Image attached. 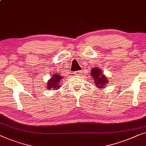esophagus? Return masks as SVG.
<instances>
[{"label":"esophagus","mask_w":146,"mask_h":146,"mask_svg":"<svg viewBox=\"0 0 146 146\" xmlns=\"http://www.w3.org/2000/svg\"><path fill=\"white\" fill-rule=\"evenodd\" d=\"M74 75H79L81 74V71H75L74 72Z\"/></svg>","instance_id":"34e87169"}]
</instances>
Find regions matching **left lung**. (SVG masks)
I'll return each instance as SVG.
<instances>
[{
    "mask_svg": "<svg viewBox=\"0 0 146 146\" xmlns=\"http://www.w3.org/2000/svg\"><path fill=\"white\" fill-rule=\"evenodd\" d=\"M91 76L93 78L94 84L96 85V87L98 88H104L106 86V84L108 83V79L105 75L102 73V71L100 69L93 68L91 70Z\"/></svg>",
    "mask_w": 146,
    "mask_h": 146,
    "instance_id": "1",
    "label": "left lung"
}]
</instances>
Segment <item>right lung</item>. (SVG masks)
<instances>
[{
    "mask_svg": "<svg viewBox=\"0 0 146 146\" xmlns=\"http://www.w3.org/2000/svg\"><path fill=\"white\" fill-rule=\"evenodd\" d=\"M63 79L62 76L59 75V73H55L51 77V79L48 82V89L51 90L53 89V90H56L60 87V82L61 80Z\"/></svg>",
    "mask_w": 146,
    "mask_h": 146,
    "instance_id": "obj_1",
    "label": "right lung"
}]
</instances>
